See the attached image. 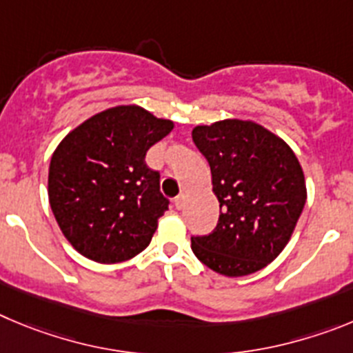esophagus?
Returning a JSON list of instances; mask_svg holds the SVG:
<instances>
[{
  "label": "esophagus",
  "instance_id": "34e87169",
  "mask_svg": "<svg viewBox=\"0 0 353 353\" xmlns=\"http://www.w3.org/2000/svg\"><path fill=\"white\" fill-rule=\"evenodd\" d=\"M174 204H176L177 209H183L184 204H186V195H184V193L177 195L176 199H174Z\"/></svg>",
  "mask_w": 353,
  "mask_h": 353
}]
</instances>
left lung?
Listing matches in <instances>:
<instances>
[{
  "instance_id": "left-lung-1",
  "label": "left lung",
  "mask_w": 353,
  "mask_h": 353,
  "mask_svg": "<svg viewBox=\"0 0 353 353\" xmlns=\"http://www.w3.org/2000/svg\"><path fill=\"white\" fill-rule=\"evenodd\" d=\"M192 137L220 202L218 225L192 237L193 253L228 278L260 271L283 252L306 204L299 160L283 139L250 119L199 125Z\"/></svg>"
}]
</instances>
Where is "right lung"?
Wrapping results in <instances>:
<instances>
[{
	"label": "right lung",
	"mask_w": 353,
	"mask_h": 353,
	"mask_svg": "<svg viewBox=\"0 0 353 353\" xmlns=\"http://www.w3.org/2000/svg\"><path fill=\"white\" fill-rule=\"evenodd\" d=\"M174 121L139 105L94 114L58 144L49 165V204L63 236L85 259L117 263L144 252L169 209L145 153Z\"/></svg>",
	"instance_id": "add662e5"
}]
</instances>
